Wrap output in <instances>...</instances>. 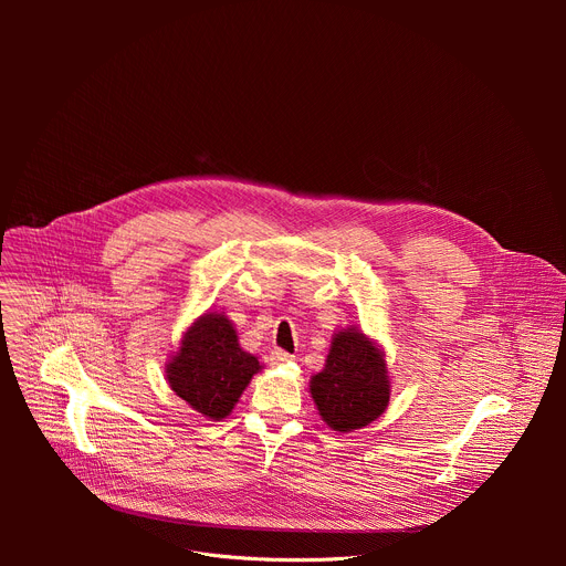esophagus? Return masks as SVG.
Segmentation results:
<instances>
[{
    "label": "esophagus",
    "mask_w": 566,
    "mask_h": 566,
    "mask_svg": "<svg viewBox=\"0 0 566 566\" xmlns=\"http://www.w3.org/2000/svg\"><path fill=\"white\" fill-rule=\"evenodd\" d=\"M269 360H271V365H286V363L293 360V356L286 354L284 349H273L271 356H269Z\"/></svg>",
    "instance_id": "34e87169"
}]
</instances>
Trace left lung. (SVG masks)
<instances>
[{"mask_svg": "<svg viewBox=\"0 0 566 566\" xmlns=\"http://www.w3.org/2000/svg\"><path fill=\"white\" fill-rule=\"evenodd\" d=\"M311 396L336 432H354L376 421L389 402V376L382 349L360 329L334 334L325 369L311 378Z\"/></svg>", "mask_w": 566, "mask_h": 566, "instance_id": "left-lung-1", "label": "left lung"}]
</instances>
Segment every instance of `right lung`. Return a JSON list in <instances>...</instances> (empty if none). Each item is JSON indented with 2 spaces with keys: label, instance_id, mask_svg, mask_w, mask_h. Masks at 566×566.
I'll use <instances>...</instances> for the list:
<instances>
[{
  "label": "right lung",
  "instance_id": "1",
  "mask_svg": "<svg viewBox=\"0 0 566 566\" xmlns=\"http://www.w3.org/2000/svg\"><path fill=\"white\" fill-rule=\"evenodd\" d=\"M260 369V360L239 347L232 322L223 313H203L184 334L166 376L192 410L221 421Z\"/></svg>",
  "mask_w": 566,
  "mask_h": 566
}]
</instances>
